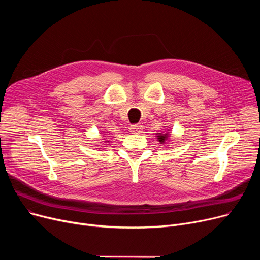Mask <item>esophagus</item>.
I'll return each instance as SVG.
<instances>
[{"instance_id":"34e87169","label":"esophagus","mask_w":260,"mask_h":260,"mask_svg":"<svg viewBox=\"0 0 260 260\" xmlns=\"http://www.w3.org/2000/svg\"><path fill=\"white\" fill-rule=\"evenodd\" d=\"M142 129H143V126L141 124H133L129 127V131L133 134H140L142 132Z\"/></svg>"}]
</instances>
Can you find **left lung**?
<instances>
[{
	"label": "left lung",
	"instance_id": "8db88e82",
	"mask_svg": "<svg viewBox=\"0 0 260 260\" xmlns=\"http://www.w3.org/2000/svg\"><path fill=\"white\" fill-rule=\"evenodd\" d=\"M169 138V135L168 134H159V136H157V139L159 140L160 143H165Z\"/></svg>",
	"mask_w": 260,
	"mask_h": 260
}]
</instances>
